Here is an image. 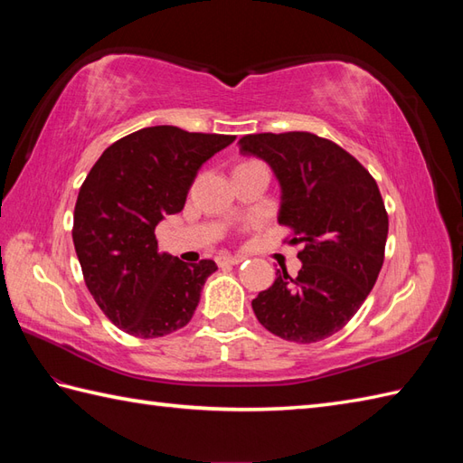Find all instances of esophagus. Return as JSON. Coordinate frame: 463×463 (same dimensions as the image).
Masks as SVG:
<instances>
[{
  "instance_id": "obj_1",
  "label": "esophagus",
  "mask_w": 463,
  "mask_h": 463,
  "mask_svg": "<svg viewBox=\"0 0 463 463\" xmlns=\"http://www.w3.org/2000/svg\"><path fill=\"white\" fill-rule=\"evenodd\" d=\"M242 260H244V257H231V254H221V257L216 259V262L219 264H239Z\"/></svg>"
}]
</instances>
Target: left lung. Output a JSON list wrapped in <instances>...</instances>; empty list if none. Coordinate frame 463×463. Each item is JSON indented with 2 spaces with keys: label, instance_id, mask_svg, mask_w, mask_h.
I'll list each match as a JSON object with an SVG mask.
<instances>
[{
  "label": "left lung",
  "instance_id": "8db88e82",
  "mask_svg": "<svg viewBox=\"0 0 463 463\" xmlns=\"http://www.w3.org/2000/svg\"><path fill=\"white\" fill-rule=\"evenodd\" d=\"M239 145L270 165L282 191L279 222L304 244L298 277L277 270L252 310L284 340L328 338L358 312L383 264L388 213L378 184L340 145L307 131L244 135Z\"/></svg>",
  "mask_w": 463,
  "mask_h": 463
}]
</instances>
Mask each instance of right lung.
I'll return each instance as SVG.
<instances>
[{"label": "right lung", "mask_w": 463, "mask_h": 463, "mask_svg": "<svg viewBox=\"0 0 463 463\" xmlns=\"http://www.w3.org/2000/svg\"><path fill=\"white\" fill-rule=\"evenodd\" d=\"M237 137L145 127L107 146L83 181L73 244L97 307L137 338L189 324L214 260L186 264L159 250L155 229L183 211L204 161Z\"/></svg>", "instance_id": "obj_1"}]
</instances>
